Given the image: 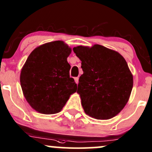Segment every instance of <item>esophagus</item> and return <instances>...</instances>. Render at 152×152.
<instances>
[{"mask_svg": "<svg viewBox=\"0 0 152 152\" xmlns=\"http://www.w3.org/2000/svg\"><path fill=\"white\" fill-rule=\"evenodd\" d=\"M74 80H75V82H76V84H78V77L74 78Z\"/></svg>", "mask_w": 152, "mask_h": 152, "instance_id": "esophagus-1", "label": "esophagus"}]
</instances>
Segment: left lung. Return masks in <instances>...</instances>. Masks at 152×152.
Wrapping results in <instances>:
<instances>
[{
	"mask_svg": "<svg viewBox=\"0 0 152 152\" xmlns=\"http://www.w3.org/2000/svg\"><path fill=\"white\" fill-rule=\"evenodd\" d=\"M81 61L77 93L85 113L96 119L116 116L126 106L133 87V75L117 51L99 44L73 48Z\"/></svg>",
	"mask_w": 152,
	"mask_h": 152,
	"instance_id": "obj_1",
	"label": "left lung"
}]
</instances>
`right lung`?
<instances>
[{
  "label": "right lung",
  "mask_w": 152,
  "mask_h": 152,
  "mask_svg": "<svg viewBox=\"0 0 152 152\" xmlns=\"http://www.w3.org/2000/svg\"><path fill=\"white\" fill-rule=\"evenodd\" d=\"M71 48L62 41L46 43L31 52L20 71L24 96L38 113L60 112L77 85L70 77L67 58Z\"/></svg>",
  "instance_id": "obj_1"
}]
</instances>
